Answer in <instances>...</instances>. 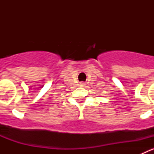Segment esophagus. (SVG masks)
Wrapping results in <instances>:
<instances>
[{"instance_id": "1", "label": "esophagus", "mask_w": 154, "mask_h": 154, "mask_svg": "<svg viewBox=\"0 0 154 154\" xmlns=\"http://www.w3.org/2000/svg\"><path fill=\"white\" fill-rule=\"evenodd\" d=\"M79 85H80V86H81V87H84V86H85V82H80Z\"/></svg>"}]
</instances>
